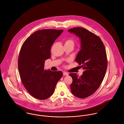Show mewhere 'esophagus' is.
I'll use <instances>...</instances> for the list:
<instances>
[{
    "label": "esophagus",
    "mask_w": 124,
    "mask_h": 124,
    "mask_svg": "<svg viewBox=\"0 0 124 124\" xmlns=\"http://www.w3.org/2000/svg\"><path fill=\"white\" fill-rule=\"evenodd\" d=\"M63 74L64 75H66V76H68L69 75V73L68 72H65V71H63Z\"/></svg>",
    "instance_id": "esophagus-1"
}]
</instances>
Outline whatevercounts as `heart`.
I'll return each mask as SVG.
<instances>
[{
  "label": "heart",
  "instance_id": "b5f03b06",
  "mask_svg": "<svg viewBox=\"0 0 124 124\" xmlns=\"http://www.w3.org/2000/svg\"><path fill=\"white\" fill-rule=\"evenodd\" d=\"M65 44H72L73 45V41L71 39H67L64 41V45Z\"/></svg>",
  "mask_w": 124,
  "mask_h": 124
}]
</instances>
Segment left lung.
I'll list each match as a JSON object with an SVG mask.
<instances>
[{
  "instance_id": "obj_1",
  "label": "left lung",
  "mask_w": 124,
  "mask_h": 124,
  "mask_svg": "<svg viewBox=\"0 0 124 124\" xmlns=\"http://www.w3.org/2000/svg\"><path fill=\"white\" fill-rule=\"evenodd\" d=\"M68 31L80 39L81 50L75 62L84 70L81 76L69 74L72 79L71 92L78 98H85L98 89L104 78L107 67L106 51L101 39L87 30L75 27Z\"/></svg>"
}]
</instances>
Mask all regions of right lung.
I'll list each match as a JSON object with an SVG mask.
<instances>
[{
	"mask_svg": "<svg viewBox=\"0 0 124 124\" xmlns=\"http://www.w3.org/2000/svg\"><path fill=\"white\" fill-rule=\"evenodd\" d=\"M62 30L36 31L23 43L18 58L21 82L29 93L36 99L44 100L53 95L62 76V71L44 70L45 60L51 58V47Z\"/></svg>",
	"mask_w": 124,
	"mask_h": 124,
	"instance_id": "right-lung-1",
	"label": "right lung"
}]
</instances>
